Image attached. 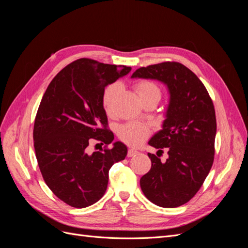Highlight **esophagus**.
Listing matches in <instances>:
<instances>
[{
  "mask_svg": "<svg viewBox=\"0 0 248 248\" xmlns=\"http://www.w3.org/2000/svg\"><path fill=\"white\" fill-rule=\"evenodd\" d=\"M138 153V151L137 150H134V149H129L128 150V153H127V156L128 157H132V156H134Z\"/></svg>",
  "mask_w": 248,
  "mask_h": 248,
  "instance_id": "34e87169",
  "label": "esophagus"
}]
</instances>
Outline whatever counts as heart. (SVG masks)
I'll return each mask as SVG.
<instances>
[{"mask_svg":"<svg viewBox=\"0 0 248 248\" xmlns=\"http://www.w3.org/2000/svg\"><path fill=\"white\" fill-rule=\"evenodd\" d=\"M137 92L139 94L140 99L142 100L148 97H158L160 99V90L157 87L154 82L150 80H141L139 81L137 86ZM120 87L119 84L110 85L104 92L103 95V107L108 112H110L114 107V103L117 99V97L120 93ZM150 133L149 127L137 122H130L127 123L123 126L120 127L119 129V138L121 139L126 144L130 146H137L142 140H145Z\"/></svg>","mask_w":248,"mask_h":248,"instance_id":"b5f03b06","label":"heart"}]
</instances>
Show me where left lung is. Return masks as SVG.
Returning a JSON list of instances; mask_svg holds the SVG:
<instances>
[{
	"label": "left lung",
	"instance_id": "8db88e82",
	"mask_svg": "<svg viewBox=\"0 0 248 248\" xmlns=\"http://www.w3.org/2000/svg\"><path fill=\"white\" fill-rule=\"evenodd\" d=\"M132 78L156 79L166 85L169 104L162 128L150 139L156 149L168 148L161 162L148 153L152 166L140 180L145 197L163 208L179 207L194 197L214 160L216 118L205 86L191 70L177 62L140 67Z\"/></svg>",
	"mask_w": 248,
	"mask_h": 248
}]
</instances>
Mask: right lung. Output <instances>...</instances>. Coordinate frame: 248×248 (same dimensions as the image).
Segmentation results:
<instances>
[{
    "label": "right lung",
    "mask_w": 248,
    "mask_h": 248,
    "mask_svg": "<svg viewBox=\"0 0 248 248\" xmlns=\"http://www.w3.org/2000/svg\"><path fill=\"white\" fill-rule=\"evenodd\" d=\"M130 70L78 59L57 74L42 97L33 131L36 158L49 189L71 207L98 202L108 188L109 169L127 155L121 141L93 154L87 146L93 140L107 145L114 140L107 129L104 89Z\"/></svg>",
    "instance_id": "add662e5"
}]
</instances>
